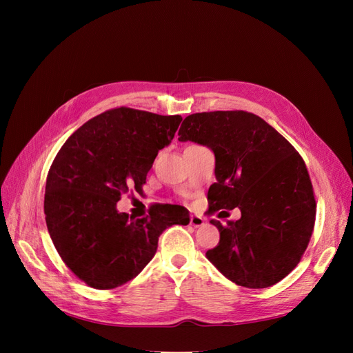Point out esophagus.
I'll list each match as a JSON object with an SVG mask.
<instances>
[{
    "label": "esophagus",
    "mask_w": 353,
    "mask_h": 353,
    "mask_svg": "<svg viewBox=\"0 0 353 353\" xmlns=\"http://www.w3.org/2000/svg\"><path fill=\"white\" fill-rule=\"evenodd\" d=\"M190 223L194 228H199V227L203 225V223H205V218H203L201 215H191L190 216Z\"/></svg>",
    "instance_id": "esophagus-1"
}]
</instances>
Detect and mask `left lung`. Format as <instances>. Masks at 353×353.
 Returning <instances> with one entry per match:
<instances>
[{"instance_id":"1","label":"left lung","mask_w":353,"mask_h":353,"mask_svg":"<svg viewBox=\"0 0 353 353\" xmlns=\"http://www.w3.org/2000/svg\"><path fill=\"white\" fill-rule=\"evenodd\" d=\"M178 135L215 154L208 212H241L227 225L210 221L221 239L206 258L243 287L281 281L301 262L315 223L314 188L301 154L262 117L243 110L190 114Z\"/></svg>"}]
</instances>
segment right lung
<instances>
[{
	"label": "right lung",
	"instance_id": "obj_1",
	"mask_svg": "<svg viewBox=\"0 0 353 353\" xmlns=\"http://www.w3.org/2000/svg\"><path fill=\"white\" fill-rule=\"evenodd\" d=\"M181 121L117 108L83 123L59 150L46 184L47 228L63 262L90 287L109 290L135 279L153 259L160 234L190 222L178 205H154L137 219L116 209L130 190L140 193Z\"/></svg>",
	"mask_w": 353,
	"mask_h": 353
}]
</instances>
